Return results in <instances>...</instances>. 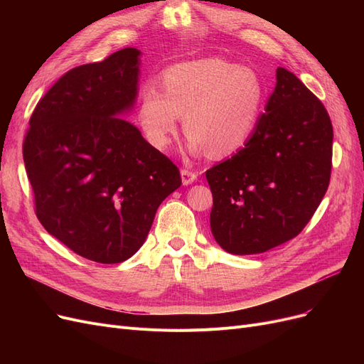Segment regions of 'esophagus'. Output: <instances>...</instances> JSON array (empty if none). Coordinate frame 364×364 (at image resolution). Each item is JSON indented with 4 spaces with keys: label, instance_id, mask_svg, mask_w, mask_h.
<instances>
[{
    "label": "esophagus",
    "instance_id": "34e87169",
    "mask_svg": "<svg viewBox=\"0 0 364 364\" xmlns=\"http://www.w3.org/2000/svg\"><path fill=\"white\" fill-rule=\"evenodd\" d=\"M181 176H182V183L183 185H190L197 179V173L191 171V170H186V168L181 170Z\"/></svg>",
    "mask_w": 364,
    "mask_h": 364
}]
</instances>
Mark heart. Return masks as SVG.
I'll return each instance as SVG.
<instances>
[{
  "instance_id": "b5f03b06",
  "label": "heart",
  "mask_w": 364,
  "mask_h": 364,
  "mask_svg": "<svg viewBox=\"0 0 364 364\" xmlns=\"http://www.w3.org/2000/svg\"><path fill=\"white\" fill-rule=\"evenodd\" d=\"M264 102L266 87L255 70L208 58L168 68L162 74V90L146 85L139 95L138 121L150 144L164 150L183 115L188 150L226 158L246 146Z\"/></svg>"
}]
</instances>
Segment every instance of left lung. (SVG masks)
<instances>
[{
    "label": "left lung",
    "mask_w": 364,
    "mask_h": 364,
    "mask_svg": "<svg viewBox=\"0 0 364 364\" xmlns=\"http://www.w3.org/2000/svg\"><path fill=\"white\" fill-rule=\"evenodd\" d=\"M333 124L322 102L285 68L245 149L206 170L211 230L234 255L277 247L301 234L328 190Z\"/></svg>",
    "instance_id": "obj_1"
}]
</instances>
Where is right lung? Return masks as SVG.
<instances>
[{"mask_svg":"<svg viewBox=\"0 0 364 364\" xmlns=\"http://www.w3.org/2000/svg\"><path fill=\"white\" fill-rule=\"evenodd\" d=\"M139 51L65 73L38 102L23 144L35 211L77 255L126 261L142 246L179 168L118 114L134 106Z\"/></svg>","mask_w":364,"mask_h":364,"instance_id":"right-lung-1","label":"right lung"}]
</instances>
